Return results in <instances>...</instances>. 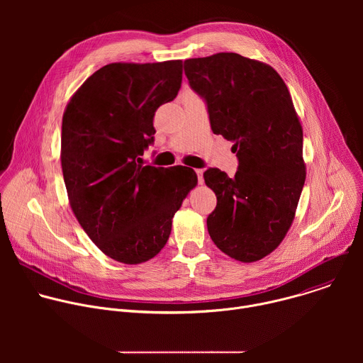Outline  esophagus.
<instances>
[{"instance_id":"1","label":"esophagus","mask_w":363,"mask_h":363,"mask_svg":"<svg viewBox=\"0 0 363 363\" xmlns=\"http://www.w3.org/2000/svg\"><path fill=\"white\" fill-rule=\"evenodd\" d=\"M195 172H196V177H198V184H202L203 182V177H202L203 169H195Z\"/></svg>"}]
</instances>
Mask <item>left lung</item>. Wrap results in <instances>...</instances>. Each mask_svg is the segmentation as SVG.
<instances>
[{
  "label": "left lung",
  "instance_id": "8db88e82",
  "mask_svg": "<svg viewBox=\"0 0 363 363\" xmlns=\"http://www.w3.org/2000/svg\"><path fill=\"white\" fill-rule=\"evenodd\" d=\"M211 129L233 140L238 168L203 172L217 195L206 218L214 244L242 263L270 254L289 231L304 185L303 130L283 79L269 65L237 53L184 62Z\"/></svg>",
  "mask_w": 363,
  "mask_h": 363
}]
</instances>
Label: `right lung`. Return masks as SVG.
<instances>
[{"instance_id":"obj_1","label":"right lung","mask_w":363,"mask_h":363,"mask_svg":"<svg viewBox=\"0 0 363 363\" xmlns=\"http://www.w3.org/2000/svg\"><path fill=\"white\" fill-rule=\"evenodd\" d=\"M182 62L112 63L74 93L62 125V168L72 210L106 255L125 264L150 260L167 244L172 218L196 174L142 165L155 140L153 116L172 101Z\"/></svg>"}]
</instances>
